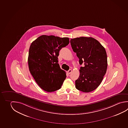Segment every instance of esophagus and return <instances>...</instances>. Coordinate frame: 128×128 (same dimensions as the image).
<instances>
[{
    "instance_id": "obj_1",
    "label": "esophagus",
    "mask_w": 128,
    "mask_h": 128,
    "mask_svg": "<svg viewBox=\"0 0 128 128\" xmlns=\"http://www.w3.org/2000/svg\"><path fill=\"white\" fill-rule=\"evenodd\" d=\"M72 72V70H70L67 72V73L68 74H70L71 72Z\"/></svg>"
}]
</instances>
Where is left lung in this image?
<instances>
[{"label": "left lung", "mask_w": 128, "mask_h": 128, "mask_svg": "<svg viewBox=\"0 0 128 128\" xmlns=\"http://www.w3.org/2000/svg\"><path fill=\"white\" fill-rule=\"evenodd\" d=\"M73 51L79 59L80 75L75 81L76 88L89 92L100 85L107 70V54L104 47L92 37H77L70 40Z\"/></svg>", "instance_id": "left-lung-1"}]
</instances>
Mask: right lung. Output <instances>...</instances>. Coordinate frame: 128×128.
Wrapping results in <instances>:
<instances>
[{"instance_id":"1","label":"right lung","mask_w":128,"mask_h":128,"mask_svg":"<svg viewBox=\"0 0 128 128\" xmlns=\"http://www.w3.org/2000/svg\"><path fill=\"white\" fill-rule=\"evenodd\" d=\"M68 37L42 35L30 44L28 57L31 74L40 87L47 92L60 88L66 74L58 64L59 51L70 43Z\"/></svg>"}]
</instances>
